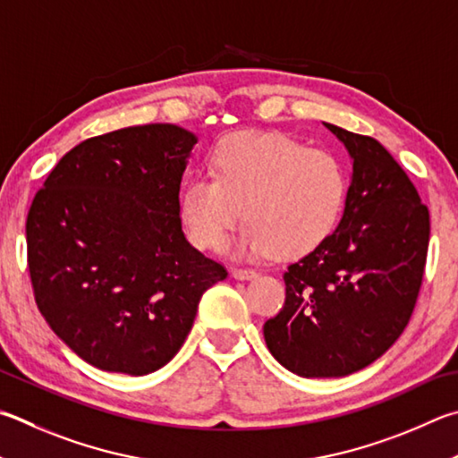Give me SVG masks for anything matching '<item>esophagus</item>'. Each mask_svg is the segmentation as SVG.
<instances>
[{"instance_id":"obj_1","label":"esophagus","mask_w":458,"mask_h":458,"mask_svg":"<svg viewBox=\"0 0 458 458\" xmlns=\"http://www.w3.org/2000/svg\"><path fill=\"white\" fill-rule=\"evenodd\" d=\"M232 276L236 280H252L258 276V274L256 270H250V268H232Z\"/></svg>"}]
</instances>
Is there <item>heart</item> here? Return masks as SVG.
Segmentation results:
<instances>
[{
  "label": "heart",
  "mask_w": 458,
  "mask_h": 458,
  "mask_svg": "<svg viewBox=\"0 0 458 458\" xmlns=\"http://www.w3.org/2000/svg\"><path fill=\"white\" fill-rule=\"evenodd\" d=\"M346 198L348 174L335 154L272 131H244L216 148L210 176L188 180L180 218L198 248L216 250L242 214L238 254L301 258L332 236Z\"/></svg>",
  "instance_id": "b5f03b06"
}]
</instances>
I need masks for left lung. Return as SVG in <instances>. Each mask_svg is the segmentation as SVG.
Segmentation results:
<instances>
[{
  "label": "left lung",
  "instance_id": "left-lung-1",
  "mask_svg": "<svg viewBox=\"0 0 458 458\" xmlns=\"http://www.w3.org/2000/svg\"><path fill=\"white\" fill-rule=\"evenodd\" d=\"M348 149L352 180L336 230L284 272L286 301L264 340L298 377H346L403 335L425 274L430 220L417 188L374 138L324 123Z\"/></svg>",
  "mask_w": 458,
  "mask_h": 458
}]
</instances>
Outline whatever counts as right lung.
<instances>
[{"label": "right lung", "mask_w": 458, "mask_h": 458, "mask_svg": "<svg viewBox=\"0 0 458 458\" xmlns=\"http://www.w3.org/2000/svg\"><path fill=\"white\" fill-rule=\"evenodd\" d=\"M196 142L174 123L89 138L33 198L36 304L91 367L131 377L162 369L192 330L202 294L228 276L182 232L180 184Z\"/></svg>", "instance_id": "right-lung-1"}]
</instances>
